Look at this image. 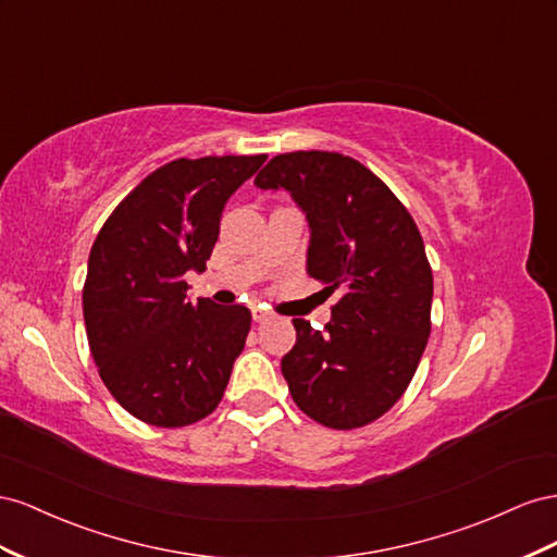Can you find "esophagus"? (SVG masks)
I'll use <instances>...</instances> for the list:
<instances>
[{"label":"esophagus","instance_id":"esophagus-1","mask_svg":"<svg viewBox=\"0 0 557 557\" xmlns=\"http://www.w3.org/2000/svg\"><path fill=\"white\" fill-rule=\"evenodd\" d=\"M251 320L253 322H265V320H270V312L261 306H251Z\"/></svg>","mask_w":557,"mask_h":557}]
</instances>
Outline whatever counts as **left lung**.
<instances>
[{"mask_svg": "<svg viewBox=\"0 0 557 557\" xmlns=\"http://www.w3.org/2000/svg\"><path fill=\"white\" fill-rule=\"evenodd\" d=\"M253 184L289 190L310 226L308 275L343 294L324 331L294 320L296 345L282 357L292 399L331 429L377 420L410 385L432 331L434 277L416 221L343 153H280Z\"/></svg>", "mask_w": 557, "mask_h": 557, "instance_id": "obj_1", "label": "left lung"}]
</instances>
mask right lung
Instances as JSON below:
<instances>
[{
    "instance_id": "right-lung-1",
    "label": "right lung",
    "mask_w": 557,
    "mask_h": 557,
    "mask_svg": "<svg viewBox=\"0 0 557 557\" xmlns=\"http://www.w3.org/2000/svg\"><path fill=\"white\" fill-rule=\"evenodd\" d=\"M259 156L177 158L141 180L95 237L84 284L90 355L111 396L153 426L194 424L219 406L251 326L245 306L196 304L228 198Z\"/></svg>"
}]
</instances>
